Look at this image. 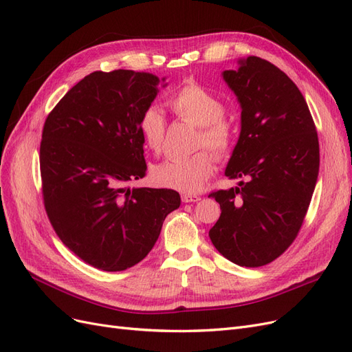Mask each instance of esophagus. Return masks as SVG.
<instances>
[{"label": "esophagus", "instance_id": "obj_1", "mask_svg": "<svg viewBox=\"0 0 352 352\" xmlns=\"http://www.w3.org/2000/svg\"><path fill=\"white\" fill-rule=\"evenodd\" d=\"M199 199H201L199 195H192V194H184L182 195V201L184 202H197Z\"/></svg>", "mask_w": 352, "mask_h": 352}]
</instances>
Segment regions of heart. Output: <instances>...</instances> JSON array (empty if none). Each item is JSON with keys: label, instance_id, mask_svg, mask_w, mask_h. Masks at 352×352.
I'll use <instances>...</instances> for the list:
<instances>
[{"label": "heart", "instance_id": "obj_1", "mask_svg": "<svg viewBox=\"0 0 352 352\" xmlns=\"http://www.w3.org/2000/svg\"><path fill=\"white\" fill-rule=\"evenodd\" d=\"M172 111L186 122L198 126L197 146H206L216 157L226 155L233 142V127L225 116V105L208 89L198 83H186L168 101ZM144 144L157 153L163 145L164 117L157 107H148L140 119ZM214 170V160L207 151L186 157H172L151 168V179L158 186L194 194L202 188Z\"/></svg>", "mask_w": 352, "mask_h": 352}]
</instances>
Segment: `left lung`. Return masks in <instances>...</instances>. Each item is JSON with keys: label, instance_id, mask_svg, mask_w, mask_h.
Returning <instances> with one entry per match:
<instances>
[{"label": "left lung", "instance_id": "obj_1", "mask_svg": "<svg viewBox=\"0 0 352 352\" xmlns=\"http://www.w3.org/2000/svg\"><path fill=\"white\" fill-rule=\"evenodd\" d=\"M221 73L241 105V133L225 175L241 179L214 198L221 214L208 232L216 250L242 267L282 255L301 229L314 192L320 151L296 85L267 60L247 57Z\"/></svg>", "mask_w": 352, "mask_h": 352}]
</instances>
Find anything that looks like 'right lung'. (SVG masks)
<instances>
[{
  "instance_id": "obj_1",
  "label": "right lung",
  "mask_w": 352,
  "mask_h": 352,
  "mask_svg": "<svg viewBox=\"0 0 352 352\" xmlns=\"http://www.w3.org/2000/svg\"><path fill=\"white\" fill-rule=\"evenodd\" d=\"M164 80L94 72L45 120L39 163L47 214L63 243L95 269L122 272L144 260L180 206L173 189L127 188L145 176L138 124Z\"/></svg>"
}]
</instances>
